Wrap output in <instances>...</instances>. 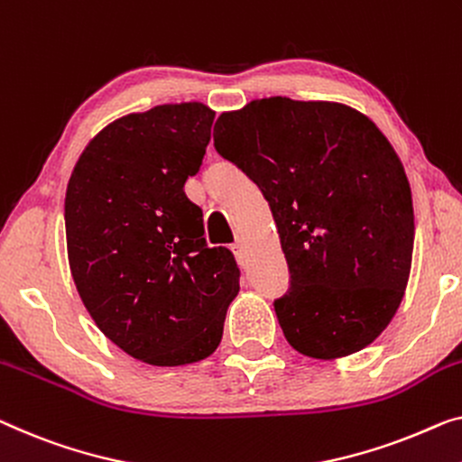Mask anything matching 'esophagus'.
Here are the masks:
<instances>
[{
    "instance_id": "esophagus-1",
    "label": "esophagus",
    "mask_w": 462,
    "mask_h": 462,
    "mask_svg": "<svg viewBox=\"0 0 462 462\" xmlns=\"http://www.w3.org/2000/svg\"><path fill=\"white\" fill-rule=\"evenodd\" d=\"M232 249H234V253H236V254H243L245 253V240L243 238H236V243H234Z\"/></svg>"
}]
</instances>
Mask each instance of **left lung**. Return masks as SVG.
I'll return each mask as SVG.
<instances>
[{
	"mask_svg": "<svg viewBox=\"0 0 462 462\" xmlns=\"http://www.w3.org/2000/svg\"><path fill=\"white\" fill-rule=\"evenodd\" d=\"M213 144L270 203L291 270L273 302L288 344L321 361L369 346L401 307L415 240L382 130L344 103L270 97L219 116Z\"/></svg>",
	"mask_w": 462,
	"mask_h": 462,
	"instance_id": "8db88e82",
	"label": "left lung"
}]
</instances>
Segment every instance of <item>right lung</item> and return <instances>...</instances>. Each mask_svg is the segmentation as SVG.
Wrapping results in <instances>:
<instances>
[{"label":"right lung","mask_w":462,"mask_h":462,"mask_svg":"<svg viewBox=\"0 0 462 462\" xmlns=\"http://www.w3.org/2000/svg\"><path fill=\"white\" fill-rule=\"evenodd\" d=\"M216 112L199 101L128 114L93 136L66 189L68 263L88 315L124 353L157 367L208 359L240 272L209 249L184 195Z\"/></svg>","instance_id":"1"}]
</instances>
